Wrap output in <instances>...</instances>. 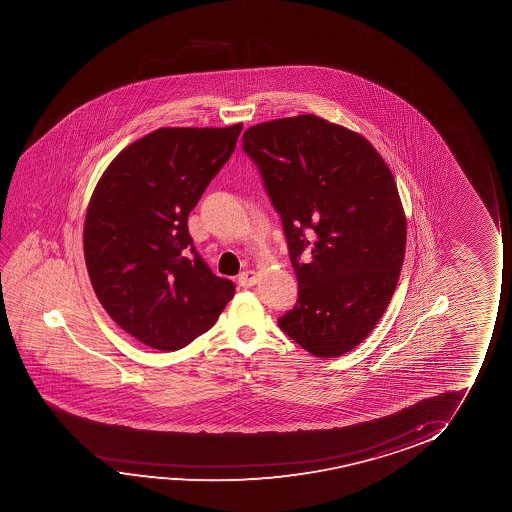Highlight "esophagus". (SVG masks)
I'll return each mask as SVG.
<instances>
[{"mask_svg":"<svg viewBox=\"0 0 512 512\" xmlns=\"http://www.w3.org/2000/svg\"><path fill=\"white\" fill-rule=\"evenodd\" d=\"M238 281L241 287H253L259 281V278H257L255 271L248 269V271H243V273L239 274Z\"/></svg>","mask_w":512,"mask_h":512,"instance_id":"esophagus-1","label":"esophagus"}]
</instances>
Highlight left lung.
Here are the masks:
<instances>
[{"mask_svg":"<svg viewBox=\"0 0 512 512\" xmlns=\"http://www.w3.org/2000/svg\"><path fill=\"white\" fill-rule=\"evenodd\" d=\"M243 148L281 215L299 281L281 330L315 357H341L378 325L404 264L406 213L392 171L362 134L316 115L248 127Z\"/></svg>","mask_w":512,"mask_h":512,"instance_id":"left-lung-1","label":"left lung"}]
</instances>
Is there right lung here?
<instances>
[{"label":"right lung","instance_id":"right-lung-1","mask_svg":"<svg viewBox=\"0 0 512 512\" xmlns=\"http://www.w3.org/2000/svg\"><path fill=\"white\" fill-rule=\"evenodd\" d=\"M241 129L161 127L124 148L92 192L84 257L94 294L120 329L154 350L192 343L236 292L197 255L187 218Z\"/></svg>","mask_w":512,"mask_h":512}]
</instances>
